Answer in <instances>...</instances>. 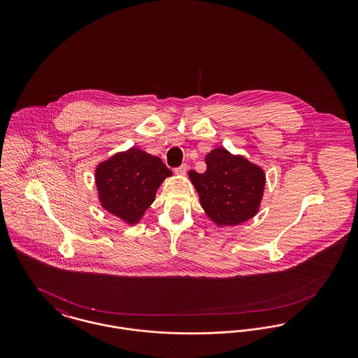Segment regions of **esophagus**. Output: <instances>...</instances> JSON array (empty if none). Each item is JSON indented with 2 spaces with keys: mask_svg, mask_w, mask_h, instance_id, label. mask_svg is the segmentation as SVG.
I'll return each instance as SVG.
<instances>
[{
  "mask_svg": "<svg viewBox=\"0 0 358 358\" xmlns=\"http://www.w3.org/2000/svg\"><path fill=\"white\" fill-rule=\"evenodd\" d=\"M187 165H181V166H178V168H176V171H174V173L176 174H178V176H185L187 174Z\"/></svg>",
  "mask_w": 358,
  "mask_h": 358,
  "instance_id": "1",
  "label": "esophagus"
}]
</instances>
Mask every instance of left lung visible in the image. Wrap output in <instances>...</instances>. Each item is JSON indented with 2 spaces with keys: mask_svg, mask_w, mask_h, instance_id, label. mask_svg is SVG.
<instances>
[{
  "mask_svg": "<svg viewBox=\"0 0 358 358\" xmlns=\"http://www.w3.org/2000/svg\"><path fill=\"white\" fill-rule=\"evenodd\" d=\"M205 173L189 171L206 216L217 225H238L259 212L266 174L243 155L217 148L205 157Z\"/></svg>",
  "mask_w": 358,
  "mask_h": 358,
  "instance_id": "obj_1",
  "label": "left lung"
}]
</instances>
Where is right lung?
I'll return each mask as SVG.
<instances>
[{
  "instance_id": "1",
  "label": "right lung",
  "mask_w": 358,
  "mask_h": 358,
  "mask_svg": "<svg viewBox=\"0 0 358 358\" xmlns=\"http://www.w3.org/2000/svg\"><path fill=\"white\" fill-rule=\"evenodd\" d=\"M171 176L161 158L131 148L101 162L95 171V184L103 208L134 225L153 204L162 181Z\"/></svg>"
}]
</instances>
